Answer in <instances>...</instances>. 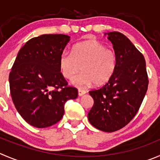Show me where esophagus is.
Wrapping results in <instances>:
<instances>
[{
	"mask_svg": "<svg viewBox=\"0 0 160 160\" xmlns=\"http://www.w3.org/2000/svg\"><path fill=\"white\" fill-rule=\"evenodd\" d=\"M86 90H83V89H78V96H79V97H82V96H83L84 94H86Z\"/></svg>",
	"mask_w": 160,
	"mask_h": 160,
	"instance_id": "esophagus-1",
	"label": "esophagus"
}]
</instances>
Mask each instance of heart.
<instances>
[{"instance_id": "1", "label": "heart", "mask_w": 160, "mask_h": 160, "mask_svg": "<svg viewBox=\"0 0 160 160\" xmlns=\"http://www.w3.org/2000/svg\"><path fill=\"white\" fill-rule=\"evenodd\" d=\"M117 67L115 51L97 41H88L74 45L71 53L64 51L59 59L62 75L71 80L81 71L83 72L72 81L78 87L95 84L102 86L113 76Z\"/></svg>"}]
</instances>
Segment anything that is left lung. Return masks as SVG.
<instances>
[{"instance_id":"1","label":"left lung","mask_w":160,"mask_h":160,"mask_svg":"<svg viewBox=\"0 0 160 160\" xmlns=\"http://www.w3.org/2000/svg\"><path fill=\"white\" fill-rule=\"evenodd\" d=\"M107 34L116 53V70L104 86L89 92L94 103L88 119L98 130L114 132L127 126L138 113L148 78L144 56L128 38L115 31Z\"/></svg>"}]
</instances>
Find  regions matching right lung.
I'll list each match as a JSON object with an SVG mask.
<instances>
[{
  "label": "right lung",
  "mask_w": 160,
  "mask_h": 160,
  "mask_svg": "<svg viewBox=\"0 0 160 160\" xmlns=\"http://www.w3.org/2000/svg\"><path fill=\"white\" fill-rule=\"evenodd\" d=\"M70 42L65 34H43L29 40L18 52L9 74L12 99L22 118L37 128L58 122L64 104L78 97L68 86L59 59Z\"/></svg>",
  "instance_id": "obj_1"
}]
</instances>
